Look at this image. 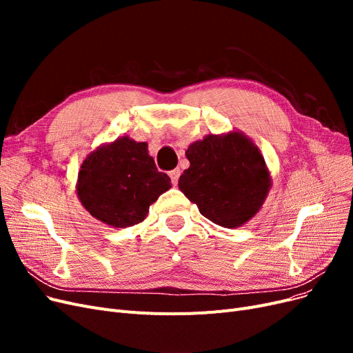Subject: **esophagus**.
Segmentation results:
<instances>
[{"label":"esophagus","mask_w":353,"mask_h":353,"mask_svg":"<svg viewBox=\"0 0 353 353\" xmlns=\"http://www.w3.org/2000/svg\"><path fill=\"white\" fill-rule=\"evenodd\" d=\"M179 175H181V169H174V170H170L169 172V176H170V179H172V183L174 184H176L178 183V178H179Z\"/></svg>","instance_id":"obj_1"}]
</instances>
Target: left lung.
Returning <instances> with one entry per match:
<instances>
[{
    "label": "left lung",
    "instance_id": "1",
    "mask_svg": "<svg viewBox=\"0 0 353 353\" xmlns=\"http://www.w3.org/2000/svg\"><path fill=\"white\" fill-rule=\"evenodd\" d=\"M190 168L178 187L216 225L239 228L262 209L272 185L265 159L241 131L209 134L185 152Z\"/></svg>",
    "mask_w": 353,
    "mask_h": 353
}]
</instances>
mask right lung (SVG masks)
<instances>
[{"mask_svg":"<svg viewBox=\"0 0 353 353\" xmlns=\"http://www.w3.org/2000/svg\"><path fill=\"white\" fill-rule=\"evenodd\" d=\"M170 187L159 172L147 143L128 135L104 143L85 157L77 194L90 215L113 228H126L145 219L148 209Z\"/></svg>","mask_w":353,"mask_h":353,"instance_id":"1","label":"right lung"}]
</instances>
